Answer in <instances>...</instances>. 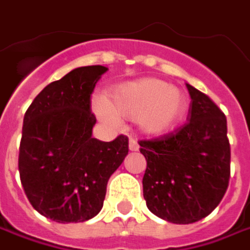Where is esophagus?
Wrapping results in <instances>:
<instances>
[{
    "label": "esophagus",
    "instance_id": "obj_1",
    "mask_svg": "<svg viewBox=\"0 0 250 250\" xmlns=\"http://www.w3.org/2000/svg\"><path fill=\"white\" fill-rule=\"evenodd\" d=\"M128 148H130V151H138L140 146H138L136 138H130L128 140Z\"/></svg>",
    "mask_w": 250,
    "mask_h": 250
}]
</instances>
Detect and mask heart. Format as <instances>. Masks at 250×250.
<instances>
[{
	"mask_svg": "<svg viewBox=\"0 0 250 250\" xmlns=\"http://www.w3.org/2000/svg\"><path fill=\"white\" fill-rule=\"evenodd\" d=\"M185 109L182 93L159 80H140L114 86L106 101L93 99V110L104 123L116 125L117 117L136 119L146 134H162L176 123Z\"/></svg>",
	"mask_w": 250,
	"mask_h": 250,
	"instance_id": "heart-1",
	"label": "heart"
}]
</instances>
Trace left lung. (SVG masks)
Masks as SVG:
<instances>
[{"label":"left lung","mask_w":250,"mask_h":250,"mask_svg":"<svg viewBox=\"0 0 250 250\" xmlns=\"http://www.w3.org/2000/svg\"><path fill=\"white\" fill-rule=\"evenodd\" d=\"M186 86L191 98L188 123L159 138L140 141L146 159V207L173 224L207 217L223 200L231 175L225 114L206 93Z\"/></svg>","instance_id":"8db88e82"}]
</instances>
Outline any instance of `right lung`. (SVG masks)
I'll list each match as a JSON object with an SVG mask.
<instances>
[{
  "label": "right lung",
  "instance_id": "1",
  "mask_svg": "<svg viewBox=\"0 0 250 250\" xmlns=\"http://www.w3.org/2000/svg\"><path fill=\"white\" fill-rule=\"evenodd\" d=\"M107 71L75 68L49 83L23 117L18 168L33 208L56 223H83L104 207L107 180L128 154V138L92 137L91 96Z\"/></svg>",
  "mask_w": 250,
  "mask_h": 250
}]
</instances>
